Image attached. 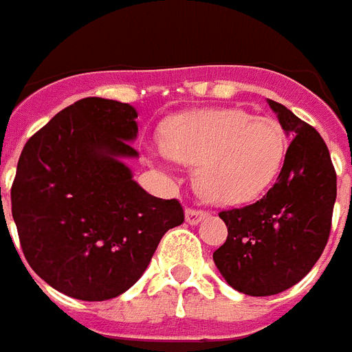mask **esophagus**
Returning <instances> with one entry per match:
<instances>
[{
  "label": "esophagus",
  "mask_w": 352,
  "mask_h": 352,
  "mask_svg": "<svg viewBox=\"0 0 352 352\" xmlns=\"http://www.w3.org/2000/svg\"><path fill=\"white\" fill-rule=\"evenodd\" d=\"M204 217H208V212H204V210H197V208H188L186 210V221L190 225H197Z\"/></svg>",
  "instance_id": "obj_1"
}]
</instances>
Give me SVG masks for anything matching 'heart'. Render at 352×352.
Masks as SVG:
<instances>
[{
  "label": "heart",
  "mask_w": 352,
  "mask_h": 352,
  "mask_svg": "<svg viewBox=\"0 0 352 352\" xmlns=\"http://www.w3.org/2000/svg\"><path fill=\"white\" fill-rule=\"evenodd\" d=\"M164 151L195 166L203 197L237 204L270 186L287 153L283 127L235 107H215L171 118L162 131Z\"/></svg>",
  "instance_id": "obj_1"
}]
</instances>
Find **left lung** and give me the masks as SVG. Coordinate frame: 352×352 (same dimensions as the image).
Returning <instances> with one entry per match:
<instances>
[{
    "mask_svg": "<svg viewBox=\"0 0 352 352\" xmlns=\"http://www.w3.org/2000/svg\"><path fill=\"white\" fill-rule=\"evenodd\" d=\"M292 135L278 181L259 201L221 210L228 237L214 252L226 283L248 296H272L303 279L327 245L336 171L322 135L279 102L268 100Z\"/></svg>",
    "mask_w": 352,
    "mask_h": 352,
    "instance_id": "1",
    "label": "left lung"
}]
</instances>
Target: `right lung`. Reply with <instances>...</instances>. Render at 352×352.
I'll return each instance as SVG.
<instances>
[{
    "mask_svg": "<svg viewBox=\"0 0 352 352\" xmlns=\"http://www.w3.org/2000/svg\"><path fill=\"white\" fill-rule=\"evenodd\" d=\"M137 111L89 96L74 102L23 146L10 188L12 217L30 268L84 301L117 298L137 283L160 239L184 223L177 199L133 181Z\"/></svg>",
    "mask_w": 352,
    "mask_h": 352,
    "instance_id": "1",
    "label": "right lung"
}]
</instances>
